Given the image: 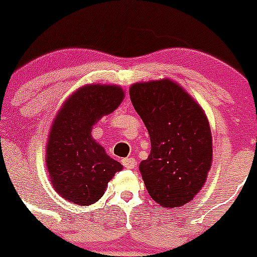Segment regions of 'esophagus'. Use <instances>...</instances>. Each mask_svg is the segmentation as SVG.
<instances>
[{"label":"esophagus","mask_w":257,"mask_h":257,"mask_svg":"<svg viewBox=\"0 0 257 257\" xmlns=\"http://www.w3.org/2000/svg\"><path fill=\"white\" fill-rule=\"evenodd\" d=\"M121 164H123V167H125L126 169H133V168L136 167L137 162L133 158H124V159H121Z\"/></svg>","instance_id":"1"}]
</instances>
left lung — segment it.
I'll list each match as a JSON object with an SVG mask.
<instances>
[{"label": "left lung", "instance_id": "left-lung-1", "mask_svg": "<svg viewBox=\"0 0 257 257\" xmlns=\"http://www.w3.org/2000/svg\"><path fill=\"white\" fill-rule=\"evenodd\" d=\"M129 95L152 143L149 157L139 165L145 188L164 208L183 206L203 188L211 167L208 119L172 80L136 83Z\"/></svg>", "mask_w": 257, "mask_h": 257}]
</instances>
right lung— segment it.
<instances>
[{
    "label": "right lung",
    "mask_w": 257,
    "mask_h": 257,
    "mask_svg": "<svg viewBox=\"0 0 257 257\" xmlns=\"http://www.w3.org/2000/svg\"><path fill=\"white\" fill-rule=\"evenodd\" d=\"M118 85L82 87L57 114L47 144V168L57 193L77 205L99 200L121 165L92 138V125L118 108Z\"/></svg>",
    "instance_id": "right-lung-1"
}]
</instances>
